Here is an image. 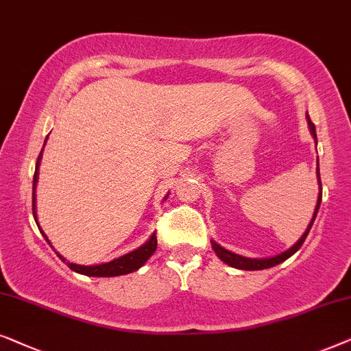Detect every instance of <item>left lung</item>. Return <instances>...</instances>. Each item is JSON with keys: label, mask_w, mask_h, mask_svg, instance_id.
<instances>
[{"label": "left lung", "mask_w": 351, "mask_h": 351, "mask_svg": "<svg viewBox=\"0 0 351 351\" xmlns=\"http://www.w3.org/2000/svg\"><path fill=\"white\" fill-rule=\"evenodd\" d=\"M307 122H308V128L310 132H312V135L315 140H317V130H315V124L312 121H310V116L307 114ZM317 176H318V184H319V194H318V200H317V206H315V211H313V218L310 221V224L307 227V230L304 232V235L300 237V239L295 241V243L291 246L289 250H286L285 253H281L278 256H274V258H264V259H251V258H245V256H240V254H235L232 253V251L223 248V246L216 243L215 240H211V248L215 250V253L218 258L226 263L227 265H230V267H235V269H240V270H263V269H270V267H275V265H278L286 261L288 258H291L295 251H298L302 243L307 239L310 229H312L313 226V221L317 218V213L319 210V204H322V180H319V169L317 167Z\"/></svg>", "instance_id": "left-lung-1"}]
</instances>
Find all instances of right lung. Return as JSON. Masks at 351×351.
<instances>
[{
    "instance_id": "obj_1",
    "label": "right lung",
    "mask_w": 351,
    "mask_h": 351,
    "mask_svg": "<svg viewBox=\"0 0 351 351\" xmlns=\"http://www.w3.org/2000/svg\"><path fill=\"white\" fill-rule=\"evenodd\" d=\"M46 141H47V138H46ZM46 141H44V145H46ZM43 149H44V147H43ZM43 149H41V152H39V157L36 160V169H34V176H33V216H34V221H36L38 227H39V223H38V216H36V197H34V189H36L38 175H39V164H41ZM39 230H41L44 239L47 240V243L51 245V241H49L47 235L44 234L41 227H39ZM156 248H157V237H156V232H154V234L149 237V240H147L145 245H141L140 248L130 251V253L121 256V258L111 261V263L98 264V265H79V264L68 263V261L63 258L62 254H58V253L57 254H58V258L63 261V263L68 264V267H70L71 270H75V272H77V274H82V275H87V276H117V275L132 274V272H135V270L140 269L141 265L145 264L152 254H154Z\"/></svg>"
}]
</instances>
